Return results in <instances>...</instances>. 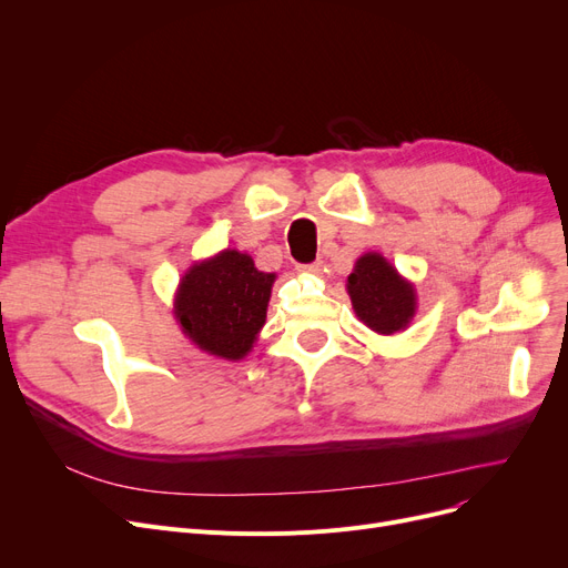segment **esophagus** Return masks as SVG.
I'll use <instances>...</instances> for the list:
<instances>
[{
  "instance_id": "esophagus-1",
  "label": "esophagus",
  "mask_w": 568,
  "mask_h": 568,
  "mask_svg": "<svg viewBox=\"0 0 568 568\" xmlns=\"http://www.w3.org/2000/svg\"><path fill=\"white\" fill-rule=\"evenodd\" d=\"M302 274H320L322 272V264L320 262H311V264H302L300 266Z\"/></svg>"
}]
</instances>
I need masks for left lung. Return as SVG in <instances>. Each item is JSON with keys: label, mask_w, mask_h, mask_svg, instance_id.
Listing matches in <instances>:
<instances>
[{"label": "left lung", "mask_w": 568, "mask_h": 568, "mask_svg": "<svg viewBox=\"0 0 568 568\" xmlns=\"http://www.w3.org/2000/svg\"><path fill=\"white\" fill-rule=\"evenodd\" d=\"M347 294L356 317L382 336L405 329L416 313L414 285L379 253L356 260L354 272L347 276Z\"/></svg>", "instance_id": "1"}]
</instances>
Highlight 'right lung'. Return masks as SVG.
Masks as SVG:
<instances>
[{
  "mask_svg": "<svg viewBox=\"0 0 568 568\" xmlns=\"http://www.w3.org/2000/svg\"><path fill=\"white\" fill-rule=\"evenodd\" d=\"M274 281L276 274L257 272L251 255L225 248L179 281L174 317L202 352L239 362L264 326Z\"/></svg>",
  "mask_w": 568,
  "mask_h": 568,
  "instance_id": "obj_1",
  "label": "right lung"
}]
</instances>
